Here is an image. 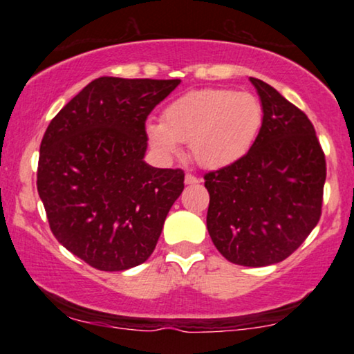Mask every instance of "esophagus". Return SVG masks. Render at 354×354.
<instances>
[{"label":"esophagus","mask_w":354,"mask_h":354,"mask_svg":"<svg viewBox=\"0 0 354 354\" xmlns=\"http://www.w3.org/2000/svg\"><path fill=\"white\" fill-rule=\"evenodd\" d=\"M200 182V178H198L196 176H193V174H187L185 176V183L187 185H195V183Z\"/></svg>","instance_id":"esophagus-1"}]
</instances>
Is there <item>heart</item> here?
Wrapping results in <instances>:
<instances>
[{"label": "heart", "mask_w": 354, "mask_h": 354, "mask_svg": "<svg viewBox=\"0 0 354 354\" xmlns=\"http://www.w3.org/2000/svg\"><path fill=\"white\" fill-rule=\"evenodd\" d=\"M264 109L258 96L232 88H201L183 93L162 111V122H148L149 143L164 156L190 142L203 167L230 166L246 156L258 140Z\"/></svg>", "instance_id": "b5f03b06"}]
</instances>
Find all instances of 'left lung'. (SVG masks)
<instances>
[{
	"label": "left lung",
	"mask_w": 354,
	"mask_h": 354,
	"mask_svg": "<svg viewBox=\"0 0 354 354\" xmlns=\"http://www.w3.org/2000/svg\"><path fill=\"white\" fill-rule=\"evenodd\" d=\"M264 109L248 154L205 174L206 225L227 261L263 268L287 259L322 212L326 154L308 115L274 86L251 77Z\"/></svg>",
	"instance_id": "obj_1"
}]
</instances>
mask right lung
Masks as SVG:
<instances>
[{"label":"right lung","mask_w":354,"mask_h":354,"mask_svg":"<svg viewBox=\"0 0 354 354\" xmlns=\"http://www.w3.org/2000/svg\"><path fill=\"white\" fill-rule=\"evenodd\" d=\"M178 84L100 77L53 118L43 135L37 188L50 229L91 268H135L156 248L185 174L143 161L145 122Z\"/></svg>","instance_id":"add662e5"}]
</instances>
